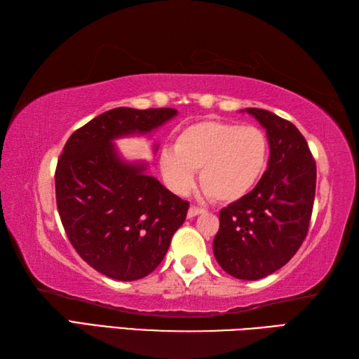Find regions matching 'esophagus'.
I'll return each mask as SVG.
<instances>
[{"instance_id": "obj_1", "label": "esophagus", "mask_w": 359, "mask_h": 359, "mask_svg": "<svg viewBox=\"0 0 359 359\" xmlns=\"http://www.w3.org/2000/svg\"><path fill=\"white\" fill-rule=\"evenodd\" d=\"M202 212H205L202 208L196 207V205H191V207H189V210H188V217H196V216L202 215Z\"/></svg>"}]
</instances>
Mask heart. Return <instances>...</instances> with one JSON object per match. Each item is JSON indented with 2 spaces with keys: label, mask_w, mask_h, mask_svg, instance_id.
<instances>
[{
  "label": "heart",
  "mask_w": 359,
  "mask_h": 359,
  "mask_svg": "<svg viewBox=\"0 0 359 359\" xmlns=\"http://www.w3.org/2000/svg\"><path fill=\"white\" fill-rule=\"evenodd\" d=\"M171 149L158 156L165 184L187 194L201 171L203 191L220 203L245 197L262 177L269 163L270 142L261 128L222 120H203L182 128Z\"/></svg>",
  "instance_id": "heart-1"
}]
</instances>
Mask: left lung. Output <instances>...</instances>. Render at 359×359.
I'll list each match as a JSON object with an SVG mask.
<instances>
[{"mask_svg":"<svg viewBox=\"0 0 359 359\" xmlns=\"http://www.w3.org/2000/svg\"><path fill=\"white\" fill-rule=\"evenodd\" d=\"M247 112L266 131L269 168L253 191L220 210L212 251L233 278L256 280L284 266L306 239L316 163L293 123L265 109L247 108Z\"/></svg>","mask_w":359,"mask_h":359,"instance_id":"obj_1","label":"left lung"}]
</instances>
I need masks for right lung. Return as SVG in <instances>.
Segmentation results:
<instances>
[{
    "instance_id": "obj_1",
    "label": "right lung",
    "mask_w": 359,
    "mask_h": 359,
    "mask_svg": "<svg viewBox=\"0 0 359 359\" xmlns=\"http://www.w3.org/2000/svg\"><path fill=\"white\" fill-rule=\"evenodd\" d=\"M177 116L172 108L106 111L66 142L55 170L60 219L83 261L117 280L148 276L163 261L189 202L121 160L114 140L149 134Z\"/></svg>"
}]
</instances>
